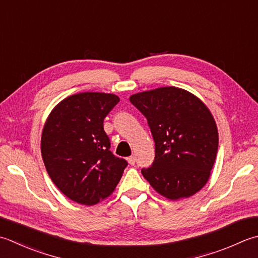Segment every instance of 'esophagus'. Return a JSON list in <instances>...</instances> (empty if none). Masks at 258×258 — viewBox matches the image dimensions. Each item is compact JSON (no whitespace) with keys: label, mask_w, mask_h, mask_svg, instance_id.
I'll use <instances>...</instances> for the list:
<instances>
[{"label":"esophagus","mask_w":258,"mask_h":258,"mask_svg":"<svg viewBox=\"0 0 258 258\" xmlns=\"http://www.w3.org/2000/svg\"><path fill=\"white\" fill-rule=\"evenodd\" d=\"M127 162H128L131 165H134V163H135V158H134V156H128V158H127Z\"/></svg>","instance_id":"esophagus-1"}]
</instances>
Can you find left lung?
<instances>
[{
    "instance_id": "1",
    "label": "left lung",
    "mask_w": 258,
    "mask_h": 258,
    "mask_svg": "<svg viewBox=\"0 0 258 258\" xmlns=\"http://www.w3.org/2000/svg\"><path fill=\"white\" fill-rule=\"evenodd\" d=\"M155 142L152 166L142 174L170 200L189 198L207 183L218 151V131L208 107L184 89L161 87L130 97Z\"/></svg>"
}]
</instances>
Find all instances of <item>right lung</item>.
Wrapping results in <instances>:
<instances>
[{
  "instance_id": "add662e5",
  "label": "right lung",
  "mask_w": 258,
  "mask_h": 258,
  "mask_svg": "<svg viewBox=\"0 0 258 258\" xmlns=\"http://www.w3.org/2000/svg\"><path fill=\"white\" fill-rule=\"evenodd\" d=\"M118 102L114 94H75L61 100L45 120L43 163L52 182L75 203L93 206L107 198L127 165L109 151L103 125Z\"/></svg>"
}]
</instances>
